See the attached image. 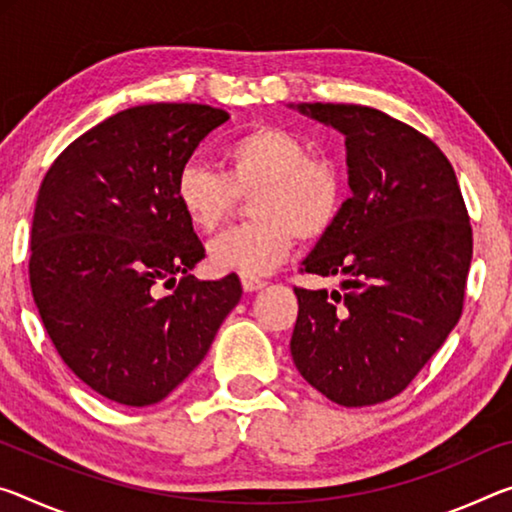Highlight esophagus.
Listing matches in <instances>:
<instances>
[{
	"label": "esophagus",
	"mask_w": 512,
	"mask_h": 512,
	"mask_svg": "<svg viewBox=\"0 0 512 512\" xmlns=\"http://www.w3.org/2000/svg\"><path fill=\"white\" fill-rule=\"evenodd\" d=\"M241 287H243V291H257V289L266 287V280L250 278V275H241Z\"/></svg>",
	"instance_id": "34e87169"
}]
</instances>
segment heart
<instances>
[{"label":"heart","instance_id":"obj_1","mask_svg":"<svg viewBox=\"0 0 512 512\" xmlns=\"http://www.w3.org/2000/svg\"><path fill=\"white\" fill-rule=\"evenodd\" d=\"M221 161L223 175L186 161L175 177L177 207L200 234L223 227L239 198L253 196L248 212L255 221L209 246V264L218 273H271L285 262L296 237L305 243L328 237L342 216V168L310 154V145L285 127L248 129L225 145Z\"/></svg>","mask_w":512,"mask_h":512}]
</instances>
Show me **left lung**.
Segmentation results:
<instances>
[{
  "instance_id": "left-lung-1",
  "label": "left lung",
  "mask_w": 512,
  "mask_h": 512,
  "mask_svg": "<svg viewBox=\"0 0 512 512\" xmlns=\"http://www.w3.org/2000/svg\"><path fill=\"white\" fill-rule=\"evenodd\" d=\"M346 136L353 196L305 273L344 294L294 287L291 358L307 383L346 408L401 394L456 326L472 264V225L437 145L360 104H298Z\"/></svg>"
}]
</instances>
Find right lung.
Masks as SVG:
<instances>
[{
	"mask_svg": "<svg viewBox=\"0 0 512 512\" xmlns=\"http://www.w3.org/2000/svg\"><path fill=\"white\" fill-rule=\"evenodd\" d=\"M227 118L207 104L125 109L72 141L40 184L31 294L61 360L104 399H166L239 303L234 273H189L205 248L175 200L177 170Z\"/></svg>",
	"mask_w": 512,
	"mask_h": 512,
	"instance_id": "obj_1",
	"label": "right lung"
}]
</instances>
